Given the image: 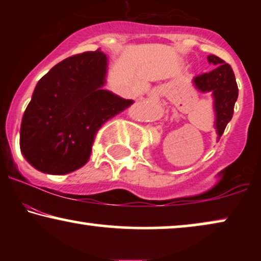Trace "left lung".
I'll list each match as a JSON object with an SVG mask.
<instances>
[{"mask_svg":"<svg viewBox=\"0 0 261 261\" xmlns=\"http://www.w3.org/2000/svg\"><path fill=\"white\" fill-rule=\"evenodd\" d=\"M208 62L214 66V69L210 72L196 76L192 83L198 91L203 94L210 92L213 96L214 112H215L214 126L219 140L228 122L233 117L234 105L238 99L239 90L234 72L229 64L214 55L208 56Z\"/></svg>","mask_w":261,"mask_h":261,"instance_id":"1","label":"left lung"}]
</instances>
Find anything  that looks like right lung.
<instances>
[{
  "label": "right lung",
  "instance_id": "obj_1",
  "mask_svg": "<svg viewBox=\"0 0 261 261\" xmlns=\"http://www.w3.org/2000/svg\"><path fill=\"white\" fill-rule=\"evenodd\" d=\"M107 71L98 48L64 59L38 82L20 129L21 152L34 169L66 174L85 165L98 128L133 105L103 89Z\"/></svg>",
  "mask_w": 261,
  "mask_h": 261
}]
</instances>
